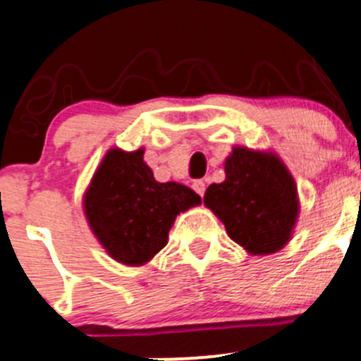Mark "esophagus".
<instances>
[{
	"label": "esophagus",
	"mask_w": 361,
	"mask_h": 361,
	"mask_svg": "<svg viewBox=\"0 0 361 361\" xmlns=\"http://www.w3.org/2000/svg\"><path fill=\"white\" fill-rule=\"evenodd\" d=\"M193 190L197 191L200 197H204V191H206V183L204 180H195L193 183Z\"/></svg>",
	"instance_id": "1"
}]
</instances>
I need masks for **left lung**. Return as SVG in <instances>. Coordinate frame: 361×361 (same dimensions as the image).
<instances>
[{"label": "left lung", "instance_id": "left-lung-1", "mask_svg": "<svg viewBox=\"0 0 361 361\" xmlns=\"http://www.w3.org/2000/svg\"><path fill=\"white\" fill-rule=\"evenodd\" d=\"M224 170L226 180L207 188L204 206L250 256L283 249L292 240L300 209L297 184L283 159L272 150L233 147Z\"/></svg>", "mask_w": 361, "mask_h": 361}]
</instances>
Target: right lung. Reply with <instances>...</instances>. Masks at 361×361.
Wrapping results in <instances>:
<instances>
[{
    "instance_id": "right-lung-1",
    "label": "right lung",
    "mask_w": 361,
    "mask_h": 361,
    "mask_svg": "<svg viewBox=\"0 0 361 361\" xmlns=\"http://www.w3.org/2000/svg\"><path fill=\"white\" fill-rule=\"evenodd\" d=\"M145 148H111L85 188L82 207L94 238L114 261L143 267L168 243L177 214L202 198L178 183H157Z\"/></svg>"
}]
</instances>
